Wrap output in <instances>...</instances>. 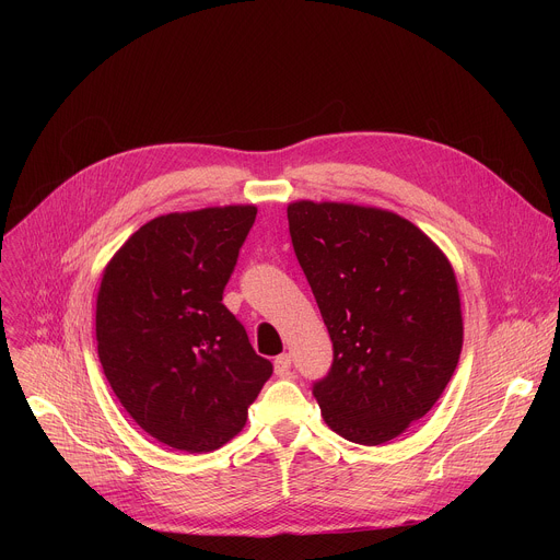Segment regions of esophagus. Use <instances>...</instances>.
I'll list each match as a JSON object with an SVG mask.
<instances>
[{
    "label": "esophagus",
    "instance_id": "1",
    "mask_svg": "<svg viewBox=\"0 0 560 560\" xmlns=\"http://www.w3.org/2000/svg\"><path fill=\"white\" fill-rule=\"evenodd\" d=\"M290 365H292V359H290V354H279L277 359H275V374L277 376H290Z\"/></svg>",
    "mask_w": 560,
    "mask_h": 560
}]
</instances>
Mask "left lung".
Returning a JSON list of instances; mask_svg holds the SVG:
<instances>
[{"mask_svg":"<svg viewBox=\"0 0 560 560\" xmlns=\"http://www.w3.org/2000/svg\"><path fill=\"white\" fill-rule=\"evenodd\" d=\"M288 223L335 348L312 389L322 417L352 443H387L432 410L456 370L454 268L423 230L383 208L301 199Z\"/></svg>","mask_w":560,"mask_h":560,"instance_id":"obj_1","label":"left lung"}]
</instances>
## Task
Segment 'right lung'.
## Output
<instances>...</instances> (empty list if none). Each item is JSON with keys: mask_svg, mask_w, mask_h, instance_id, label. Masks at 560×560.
<instances>
[{"mask_svg": "<svg viewBox=\"0 0 560 560\" xmlns=\"http://www.w3.org/2000/svg\"><path fill=\"white\" fill-rule=\"evenodd\" d=\"M255 217V206L154 217L104 268V374L135 423L175 450L212 452L234 439L272 374L221 303Z\"/></svg>", "mask_w": 560, "mask_h": 560, "instance_id": "obj_1", "label": "right lung"}]
</instances>
